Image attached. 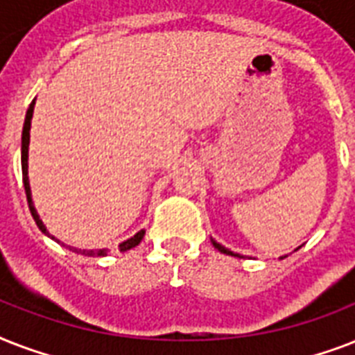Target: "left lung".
<instances>
[{
	"instance_id": "left-lung-1",
	"label": "left lung",
	"mask_w": 355,
	"mask_h": 355,
	"mask_svg": "<svg viewBox=\"0 0 355 355\" xmlns=\"http://www.w3.org/2000/svg\"><path fill=\"white\" fill-rule=\"evenodd\" d=\"M211 243H214V247H216L217 250H219V252L228 254V256H237V258H241L239 254H234L232 250H228V248H225V247H223V245H219V243H217V241H214V239H211ZM282 258H286V256H282Z\"/></svg>"
}]
</instances>
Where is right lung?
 I'll return each instance as SVG.
<instances>
[{"label":"right lung","instance_id":"add662e5","mask_svg":"<svg viewBox=\"0 0 355 355\" xmlns=\"http://www.w3.org/2000/svg\"><path fill=\"white\" fill-rule=\"evenodd\" d=\"M33 110H35V101L31 103L29 110H27V114H25V123H24V132H21V175H24V188H25V195H27V202H29V210H31V216H33V219L36 221V227L40 228L42 232L46 234V236H49L51 239H55V237L51 236V234L47 232L46 225L42 223L40 216H38V211H36L35 205H33V197H31V186H29V175H27V158H29V130H31V119H33ZM145 236V230H139L138 234H134L130 239H127V241L119 243V250L121 252H125V250H130V248H134L136 245H139V241L144 239ZM55 241H58V239H55ZM60 243V241H58ZM69 250H73V252L77 254H83V256H107L108 254V248H97V250H85V248H73L69 247Z\"/></svg>","mask_w":355,"mask_h":355}]
</instances>
